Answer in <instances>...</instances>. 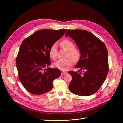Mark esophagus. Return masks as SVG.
<instances>
[{
  "label": "esophagus",
  "instance_id": "esophagus-1",
  "mask_svg": "<svg viewBox=\"0 0 123 123\" xmlns=\"http://www.w3.org/2000/svg\"><path fill=\"white\" fill-rule=\"evenodd\" d=\"M67 73V72H62V75H65V74Z\"/></svg>",
  "mask_w": 123,
  "mask_h": 123
}]
</instances>
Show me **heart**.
<instances>
[{
    "label": "heart",
    "mask_w": 123,
    "mask_h": 123,
    "mask_svg": "<svg viewBox=\"0 0 123 123\" xmlns=\"http://www.w3.org/2000/svg\"><path fill=\"white\" fill-rule=\"evenodd\" d=\"M61 46L69 51L67 57L72 58H68L64 61L58 60L54 63V66L55 68L62 71H66L73 65V60L75 62H77L79 60L81 56V53L79 49L75 48V44L69 39L63 40L61 42ZM49 53L51 58L55 59L56 58L57 54V44L56 43H54L51 46Z\"/></svg>",
    "instance_id": "b5f03b06"
}]
</instances>
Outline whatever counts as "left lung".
Masks as SVG:
<instances>
[{
  "mask_svg": "<svg viewBox=\"0 0 123 123\" xmlns=\"http://www.w3.org/2000/svg\"><path fill=\"white\" fill-rule=\"evenodd\" d=\"M67 36L74 40L81 53L75 66L80 70L69 72L72 77L69 90L77 95H91L98 90L108 73L107 49L101 40L86 30H68Z\"/></svg>",
  "mask_w": 123,
  "mask_h": 123,
  "instance_id": "1",
  "label": "left lung"
}]
</instances>
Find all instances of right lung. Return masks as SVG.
I'll list each match as a JSON object with an SVG mask.
<instances>
[{
  "mask_svg": "<svg viewBox=\"0 0 123 123\" xmlns=\"http://www.w3.org/2000/svg\"><path fill=\"white\" fill-rule=\"evenodd\" d=\"M67 29H43L24 40L16 57L19 79L32 94L45 93L53 88V81L61 76L60 70L48 68L51 65L50 47L64 35Z\"/></svg>",
  "mask_w": 123,
  "mask_h": 123,
  "instance_id": "1",
  "label": "right lung"
}]
</instances>
